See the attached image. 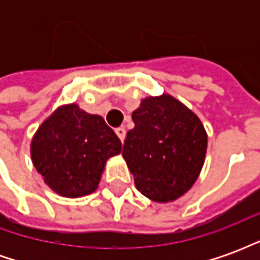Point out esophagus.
Listing matches in <instances>:
<instances>
[{
	"label": "esophagus",
	"instance_id": "obj_1",
	"mask_svg": "<svg viewBox=\"0 0 260 260\" xmlns=\"http://www.w3.org/2000/svg\"><path fill=\"white\" fill-rule=\"evenodd\" d=\"M115 134L118 135V138L121 139V142L125 141V135H126V131H125L124 126H119V128H117V129H115Z\"/></svg>",
	"mask_w": 260,
	"mask_h": 260
}]
</instances>
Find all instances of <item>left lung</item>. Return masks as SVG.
Listing matches in <instances>:
<instances>
[{"mask_svg":"<svg viewBox=\"0 0 260 260\" xmlns=\"http://www.w3.org/2000/svg\"><path fill=\"white\" fill-rule=\"evenodd\" d=\"M122 157L142 195L177 201L195 184L205 163L207 134L199 117L169 93L142 99L132 113Z\"/></svg>","mask_w":260,"mask_h":260,"instance_id":"obj_1","label":"left lung"}]
</instances>
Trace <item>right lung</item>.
<instances>
[{
    "label": "right lung",
    "mask_w": 260,
    "mask_h": 260,
    "mask_svg": "<svg viewBox=\"0 0 260 260\" xmlns=\"http://www.w3.org/2000/svg\"><path fill=\"white\" fill-rule=\"evenodd\" d=\"M122 145L103 117L76 104H62L37 128L30 156L46 185L65 198L96 191L106 163Z\"/></svg>",
    "instance_id": "obj_1"
}]
</instances>
